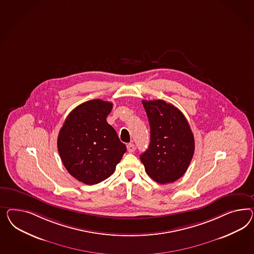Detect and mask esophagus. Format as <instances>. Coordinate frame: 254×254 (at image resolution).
<instances>
[{"label":"esophagus","instance_id":"1","mask_svg":"<svg viewBox=\"0 0 254 254\" xmlns=\"http://www.w3.org/2000/svg\"><path fill=\"white\" fill-rule=\"evenodd\" d=\"M127 151H129V152H134L135 150H136V146H135V144H133V143L127 144Z\"/></svg>","mask_w":254,"mask_h":254}]
</instances>
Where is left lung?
I'll return each instance as SVG.
<instances>
[{"mask_svg": "<svg viewBox=\"0 0 254 254\" xmlns=\"http://www.w3.org/2000/svg\"><path fill=\"white\" fill-rule=\"evenodd\" d=\"M151 127V142L140 154L148 176L160 184L175 182L191 162L195 142L180 110L162 100L142 101Z\"/></svg>", "mask_w": 254, "mask_h": 254, "instance_id": "obj_1", "label": "left lung"}]
</instances>
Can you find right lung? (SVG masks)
Here are the masks:
<instances>
[{"label":"right lung","instance_id":"obj_1","mask_svg":"<svg viewBox=\"0 0 254 254\" xmlns=\"http://www.w3.org/2000/svg\"><path fill=\"white\" fill-rule=\"evenodd\" d=\"M113 103L100 99L76 106L66 117L57 138V148L69 174L87 185L108 179L127 147L106 121Z\"/></svg>","mask_w":254,"mask_h":254}]
</instances>
